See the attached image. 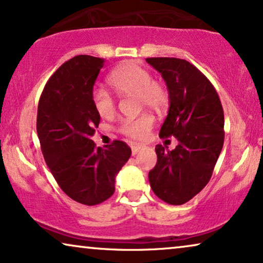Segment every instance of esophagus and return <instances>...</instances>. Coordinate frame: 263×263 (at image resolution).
Returning a JSON list of instances; mask_svg holds the SVG:
<instances>
[{"instance_id":"esophagus-1","label":"esophagus","mask_w":263,"mask_h":263,"mask_svg":"<svg viewBox=\"0 0 263 263\" xmlns=\"http://www.w3.org/2000/svg\"><path fill=\"white\" fill-rule=\"evenodd\" d=\"M143 148H144V146H143V145H139V144H135V145H132V155H136V154L141 152V150H142Z\"/></svg>"}]
</instances>
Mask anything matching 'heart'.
I'll return each instance as SVG.
<instances>
[{
  "label": "heart",
  "mask_w": 263,
  "mask_h": 263,
  "mask_svg": "<svg viewBox=\"0 0 263 263\" xmlns=\"http://www.w3.org/2000/svg\"><path fill=\"white\" fill-rule=\"evenodd\" d=\"M108 84L120 96H137L139 103L150 109L161 111L168 104V92L163 85L152 80V76L136 62H125L115 67L108 76ZM91 101L96 113L103 119H110L117 110L114 96L103 87H96L91 93ZM154 120L150 115L126 119L121 122L120 131L134 139L145 138Z\"/></svg>",
  "instance_id": "1"
}]
</instances>
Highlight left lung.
<instances>
[{
    "label": "left lung",
    "instance_id": "left-lung-1",
    "mask_svg": "<svg viewBox=\"0 0 263 263\" xmlns=\"http://www.w3.org/2000/svg\"><path fill=\"white\" fill-rule=\"evenodd\" d=\"M166 82L170 108L160 137H176V149L157 144L156 166L149 172L154 194L180 205L202 190L214 171L223 145V110L207 77L186 60L148 58Z\"/></svg>",
    "mask_w": 263,
    "mask_h": 263
}]
</instances>
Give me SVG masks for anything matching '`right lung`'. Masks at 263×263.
Instances as JSON below:
<instances>
[{"label": "right lung", "mask_w": 263, "mask_h": 263, "mask_svg": "<svg viewBox=\"0 0 263 263\" xmlns=\"http://www.w3.org/2000/svg\"><path fill=\"white\" fill-rule=\"evenodd\" d=\"M104 60L78 55L50 77L37 110V135L47 166L68 197L100 204L115 191V177L131 156L125 142L97 148L92 137L101 117L91 101Z\"/></svg>", "instance_id": "obj_1"}]
</instances>
